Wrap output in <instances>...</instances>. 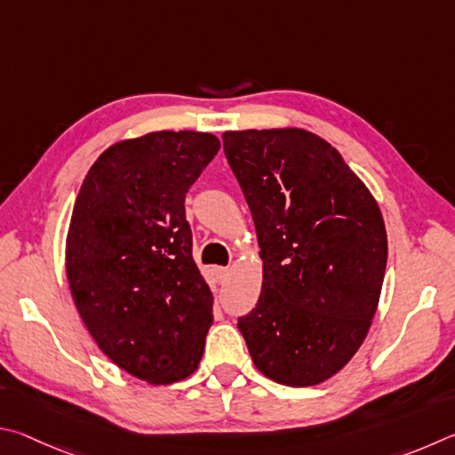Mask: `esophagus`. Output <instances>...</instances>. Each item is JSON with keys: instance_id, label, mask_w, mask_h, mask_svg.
Returning <instances> with one entry per match:
<instances>
[{"instance_id": "34e87169", "label": "esophagus", "mask_w": 455, "mask_h": 455, "mask_svg": "<svg viewBox=\"0 0 455 455\" xmlns=\"http://www.w3.org/2000/svg\"><path fill=\"white\" fill-rule=\"evenodd\" d=\"M213 274L218 277V282L223 283L229 277V267H213Z\"/></svg>"}]
</instances>
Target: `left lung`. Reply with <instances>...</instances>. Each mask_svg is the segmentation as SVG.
I'll list each match as a JSON object with an SVG mask.
<instances>
[{
	"label": "left lung",
	"mask_w": 455,
	"mask_h": 455,
	"mask_svg": "<svg viewBox=\"0 0 455 455\" xmlns=\"http://www.w3.org/2000/svg\"><path fill=\"white\" fill-rule=\"evenodd\" d=\"M221 140L264 261L259 299L237 328L266 378L322 384L352 360L376 315L387 261L379 205L339 151L301 127Z\"/></svg>",
	"instance_id": "obj_1"
}]
</instances>
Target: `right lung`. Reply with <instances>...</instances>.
I'll return each instance as SVG.
<instances>
[{
	"mask_svg": "<svg viewBox=\"0 0 455 455\" xmlns=\"http://www.w3.org/2000/svg\"><path fill=\"white\" fill-rule=\"evenodd\" d=\"M220 149L204 132H151L98 157L66 237L71 298L95 344L151 386L197 370L213 293L191 258L186 194Z\"/></svg>",
	"mask_w": 455,
	"mask_h": 455,
	"instance_id": "add662e5",
	"label": "right lung"
}]
</instances>
